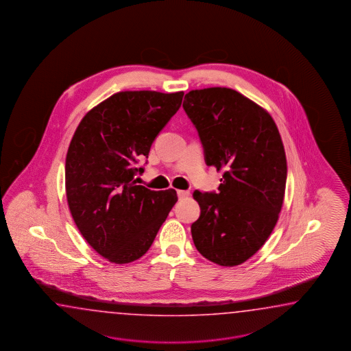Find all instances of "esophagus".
<instances>
[{
  "mask_svg": "<svg viewBox=\"0 0 351 351\" xmlns=\"http://www.w3.org/2000/svg\"><path fill=\"white\" fill-rule=\"evenodd\" d=\"M190 195L189 191H185V190H178V197H179L180 200H182V199H185Z\"/></svg>",
  "mask_w": 351,
  "mask_h": 351,
  "instance_id": "esophagus-1",
  "label": "esophagus"
}]
</instances>
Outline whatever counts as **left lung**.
Returning a JSON list of instances; mask_svg holds the SVG:
<instances>
[{"mask_svg":"<svg viewBox=\"0 0 351 351\" xmlns=\"http://www.w3.org/2000/svg\"><path fill=\"white\" fill-rule=\"evenodd\" d=\"M208 166L224 170L218 193L194 191L200 217L191 224L196 250L217 265L233 267L261 250L278 220L287 161L278 128L254 101L229 88L185 95Z\"/></svg>","mask_w":351,"mask_h":351,"instance_id":"1","label":"left lung"}]
</instances>
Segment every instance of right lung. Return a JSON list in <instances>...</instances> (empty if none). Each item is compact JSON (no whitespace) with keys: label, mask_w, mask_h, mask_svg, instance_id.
I'll return each mask as SVG.
<instances>
[{"label":"right lung","mask_w":351,"mask_h":351,"mask_svg":"<svg viewBox=\"0 0 351 351\" xmlns=\"http://www.w3.org/2000/svg\"><path fill=\"white\" fill-rule=\"evenodd\" d=\"M184 92H119L79 123L65 160V189L71 217L86 242L109 262L142 257L172 206L173 189L137 185L157 134L179 110ZM147 164V161H146Z\"/></svg>","instance_id":"1"}]
</instances>
